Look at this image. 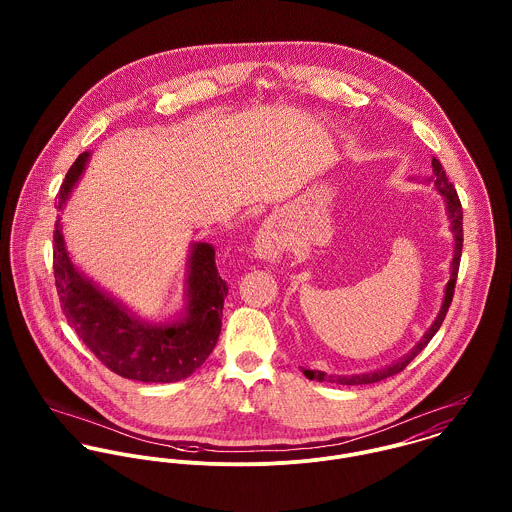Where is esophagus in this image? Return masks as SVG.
<instances>
[{
	"label": "esophagus",
	"instance_id": "34e87169",
	"mask_svg": "<svg viewBox=\"0 0 512 512\" xmlns=\"http://www.w3.org/2000/svg\"><path fill=\"white\" fill-rule=\"evenodd\" d=\"M282 248H284V240L280 232L272 224H264L256 234V242H254L256 254L264 260H276L282 254Z\"/></svg>",
	"mask_w": 512,
	"mask_h": 512
}]
</instances>
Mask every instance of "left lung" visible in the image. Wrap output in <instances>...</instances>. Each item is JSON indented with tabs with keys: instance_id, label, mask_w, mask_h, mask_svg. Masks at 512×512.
Instances as JSON below:
<instances>
[{
	"instance_id": "1",
	"label": "left lung",
	"mask_w": 512,
	"mask_h": 512,
	"mask_svg": "<svg viewBox=\"0 0 512 512\" xmlns=\"http://www.w3.org/2000/svg\"><path fill=\"white\" fill-rule=\"evenodd\" d=\"M432 179H434V185L439 191V195L443 197L445 201V211H447V219H449V228L453 232V238H455V248H453V260H451V276H449V282L445 286V295H443V303H441V309H439L438 317L436 321L432 323V327L424 333V337L420 339V343L402 359L394 361L392 365L382 366L378 370H372V372H365V374H351V376H333V374H325L321 370H303V374L309 378V380H317V382H337V384H347V386H355V384H372V382H378V380H384L388 376H394L398 372H402L406 366L410 365L422 351L424 347L432 341V337L438 333L445 315H447V309L451 305V299H453V292H455V282H457V272H459V260H461V248H463V211H461V201L457 197V191L455 187L447 181V175L439 163V159H432Z\"/></svg>"
}]
</instances>
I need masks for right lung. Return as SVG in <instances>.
Instances as JSON below:
<instances>
[{
    "mask_svg": "<svg viewBox=\"0 0 512 512\" xmlns=\"http://www.w3.org/2000/svg\"><path fill=\"white\" fill-rule=\"evenodd\" d=\"M90 153L76 157L59 189L61 213L86 169ZM53 270L63 313L82 343L112 372L140 382H177L207 361L219 341L222 307L228 293L215 264V248L195 242L189 256L185 315L173 323L151 325L98 290L71 260L61 220L53 230Z\"/></svg>",
    "mask_w": 512,
    "mask_h": 512,
    "instance_id": "add662e5",
    "label": "right lung"
}]
</instances>
